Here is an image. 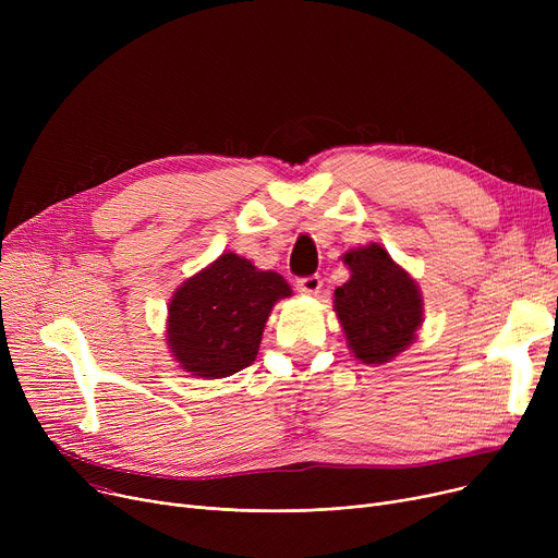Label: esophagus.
<instances>
[{
	"label": "esophagus",
	"instance_id": "obj_1",
	"mask_svg": "<svg viewBox=\"0 0 558 558\" xmlns=\"http://www.w3.org/2000/svg\"><path fill=\"white\" fill-rule=\"evenodd\" d=\"M296 287H299L301 294L316 296L318 291H320V287H324V280H320V276H307V278H301V280L296 282Z\"/></svg>",
	"mask_w": 558,
	"mask_h": 558
}]
</instances>
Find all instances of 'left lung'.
<instances>
[{
    "label": "left lung",
    "mask_w": 558,
    "mask_h": 558,
    "mask_svg": "<svg viewBox=\"0 0 558 558\" xmlns=\"http://www.w3.org/2000/svg\"><path fill=\"white\" fill-rule=\"evenodd\" d=\"M343 262L350 280L335 289V312L350 353L364 364H387L416 339L421 289L379 244L348 251Z\"/></svg>",
    "instance_id": "8db88e82"
}]
</instances>
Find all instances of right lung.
Instances as JSON below:
<instances>
[{
  "mask_svg": "<svg viewBox=\"0 0 558 558\" xmlns=\"http://www.w3.org/2000/svg\"><path fill=\"white\" fill-rule=\"evenodd\" d=\"M291 296L276 271H259L246 257L219 255L210 267L173 291L167 345L196 377H228L255 362L274 305Z\"/></svg>",
  "mask_w": 558,
  "mask_h": 558,
  "instance_id": "right-lung-1",
  "label": "right lung"
}]
</instances>
